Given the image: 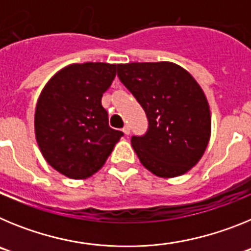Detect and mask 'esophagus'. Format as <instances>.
Here are the masks:
<instances>
[{
    "mask_svg": "<svg viewBox=\"0 0 251 251\" xmlns=\"http://www.w3.org/2000/svg\"><path fill=\"white\" fill-rule=\"evenodd\" d=\"M122 130H123V133L126 134V136H128V134H129V132H130V128L128 127V126H124L123 129H122Z\"/></svg>",
    "mask_w": 251,
    "mask_h": 251,
    "instance_id": "esophagus-1",
    "label": "esophagus"
}]
</instances>
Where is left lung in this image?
I'll list each match as a JSON object with an SVG mask.
<instances>
[{
  "label": "left lung",
  "mask_w": 251,
  "mask_h": 251,
  "mask_svg": "<svg viewBox=\"0 0 251 251\" xmlns=\"http://www.w3.org/2000/svg\"><path fill=\"white\" fill-rule=\"evenodd\" d=\"M119 80L148 118L143 137H132L139 161L162 178L181 176L197 165L211 136V114L200 84L171 61L118 64Z\"/></svg>",
  "instance_id": "obj_1"
}]
</instances>
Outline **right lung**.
<instances>
[{
    "label": "right lung",
    "instance_id": "add662e5",
    "mask_svg": "<svg viewBox=\"0 0 251 251\" xmlns=\"http://www.w3.org/2000/svg\"><path fill=\"white\" fill-rule=\"evenodd\" d=\"M117 64H70L50 77L35 109L41 154L59 174L85 179L98 172L123 133L109 127L101 97Z\"/></svg>",
    "mask_w": 251,
    "mask_h": 251
}]
</instances>
